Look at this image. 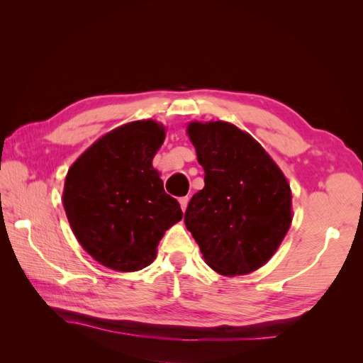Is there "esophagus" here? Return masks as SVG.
Returning <instances> with one entry per match:
<instances>
[{"label":"esophagus","instance_id":"obj_1","mask_svg":"<svg viewBox=\"0 0 363 363\" xmlns=\"http://www.w3.org/2000/svg\"><path fill=\"white\" fill-rule=\"evenodd\" d=\"M180 206H182V211L186 212V207H188V203H189V196H182V199L179 200Z\"/></svg>","mask_w":363,"mask_h":363}]
</instances>
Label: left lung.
Returning a JSON list of instances; mask_svg holds the SVG:
<instances>
[{
	"mask_svg": "<svg viewBox=\"0 0 363 363\" xmlns=\"http://www.w3.org/2000/svg\"><path fill=\"white\" fill-rule=\"evenodd\" d=\"M186 133L204 188L184 213L204 262L225 277L247 276L276 255L292 223L288 179L267 150L225 121H191Z\"/></svg>",
	"mask_w": 363,
	"mask_h": 363,
	"instance_id": "left-lung-1",
	"label": "left lung"
}]
</instances>
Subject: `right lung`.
<instances>
[{"instance_id": "add662e5", "label": "right lung", "mask_w": 363, "mask_h": 363, "mask_svg": "<svg viewBox=\"0 0 363 363\" xmlns=\"http://www.w3.org/2000/svg\"><path fill=\"white\" fill-rule=\"evenodd\" d=\"M164 136L157 121H131L96 139L68 169L62 200L69 225L87 255L107 268L148 267L164 232L183 218L152 168Z\"/></svg>"}]
</instances>
